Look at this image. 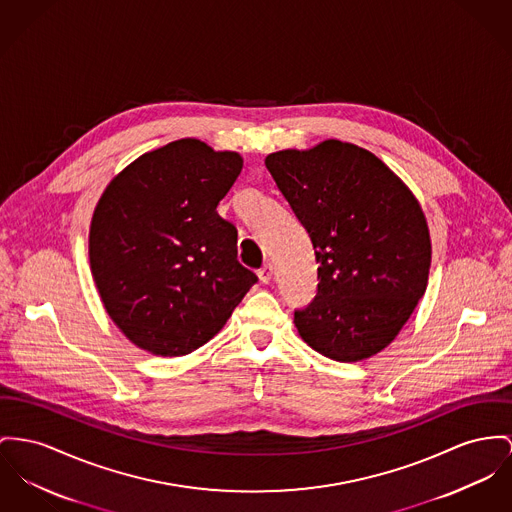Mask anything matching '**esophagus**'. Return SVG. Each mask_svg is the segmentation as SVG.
<instances>
[{
  "instance_id": "34e87169",
  "label": "esophagus",
  "mask_w": 512,
  "mask_h": 512,
  "mask_svg": "<svg viewBox=\"0 0 512 512\" xmlns=\"http://www.w3.org/2000/svg\"><path fill=\"white\" fill-rule=\"evenodd\" d=\"M272 273V266H270V264H266L264 268H260V270H258V277H260V281H262V283H270V281H272Z\"/></svg>"
}]
</instances>
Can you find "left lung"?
Returning a JSON list of instances; mask_svg holds the SVG:
<instances>
[{
	"label": "left lung",
	"mask_w": 512,
	"mask_h": 512,
	"mask_svg": "<svg viewBox=\"0 0 512 512\" xmlns=\"http://www.w3.org/2000/svg\"><path fill=\"white\" fill-rule=\"evenodd\" d=\"M266 167L318 262L316 297L295 310L301 338L341 363L382 351L427 289L431 239L421 205L371 151L338 139L277 151Z\"/></svg>",
	"instance_id": "left-lung-1"
}]
</instances>
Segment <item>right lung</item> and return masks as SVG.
Returning <instances> with one entry per match:
<instances>
[{"label":"right lung","instance_id":"add662e5","mask_svg":"<svg viewBox=\"0 0 512 512\" xmlns=\"http://www.w3.org/2000/svg\"><path fill=\"white\" fill-rule=\"evenodd\" d=\"M242 171L235 151L178 139L141 155L95 207L89 260L101 301L137 347L178 357L211 340L258 281L217 213Z\"/></svg>","mask_w":512,"mask_h":512}]
</instances>
